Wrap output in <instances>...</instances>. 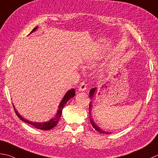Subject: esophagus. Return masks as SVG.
Wrapping results in <instances>:
<instances>
[{
    "mask_svg": "<svg viewBox=\"0 0 158 158\" xmlns=\"http://www.w3.org/2000/svg\"><path fill=\"white\" fill-rule=\"evenodd\" d=\"M86 87H87V85H86V84H85L84 82L81 83H80L79 86V91H80V92L85 91L86 88H87Z\"/></svg>",
    "mask_w": 158,
    "mask_h": 158,
    "instance_id": "1",
    "label": "esophagus"
}]
</instances>
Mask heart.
I'll list each match as a JSON object with an SVG mask.
<instances>
[{
    "label": "heart",
    "instance_id": "b5f03b06",
    "mask_svg": "<svg viewBox=\"0 0 158 158\" xmlns=\"http://www.w3.org/2000/svg\"><path fill=\"white\" fill-rule=\"evenodd\" d=\"M89 62H91V61H89ZM89 65H90L91 64H90V63H89Z\"/></svg>",
    "mask_w": 158,
    "mask_h": 158
}]
</instances>
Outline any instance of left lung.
I'll return each mask as SVG.
<instances>
[{"mask_svg":"<svg viewBox=\"0 0 158 158\" xmlns=\"http://www.w3.org/2000/svg\"><path fill=\"white\" fill-rule=\"evenodd\" d=\"M97 92V88H92V89H90V91H89V97H90V99H91L92 101L93 100V98H94V95L96 94V92ZM92 101L89 102V116H89V120H90V123H91L92 126L93 127L94 129H95V130H97L98 132H99L100 134H111V133L109 132V131H105V130H103V129H101V127H98V126L95 123L93 118H92V117L91 112H91V107H92Z\"/></svg>","mask_w":158,"mask_h":158,"instance_id":"obj_1","label":"left lung"}]
</instances>
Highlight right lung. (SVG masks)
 Listing matches in <instances>:
<instances>
[{"label": "right lung", "mask_w": 158, "mask_h": 158, "mask_svg": "<svg viewBox=\"0 0 158 158\" xmlns=\"http://www.w3.org/2000/svg\"><path fill=\"white\" fill-rule=\"evenodd\" d=\"M38 27H36L34 28V29L32 30V31L31 32L29 35H30L31 33H33L34 31H35L38 29ZM75 96V89H69V91H68L65 95L64 96V97L62 98V100L61 101V102L60 103V105H59L58 106V109L57 110V113L55 114V115L54 117H52V118H51L50 120H48V121H46V122H33V121H30V120L25 119L24 118H23V116H22L18 112V111L15 110V108L14 106V108L15 110V114H17V116H18V118H19L21 120H23V122L28 123V124H30L33 125V127H35L36 129H41V130L43 131H47V130H50V129H52L57 125V124L58 123V122L60 121V117L61 116V113H62V110L64 107L65 106V105L67 103L68 101H69L71 98L74 97Z\"/></svg>", "instance_id": "right-lung-1"}]
</instances>
